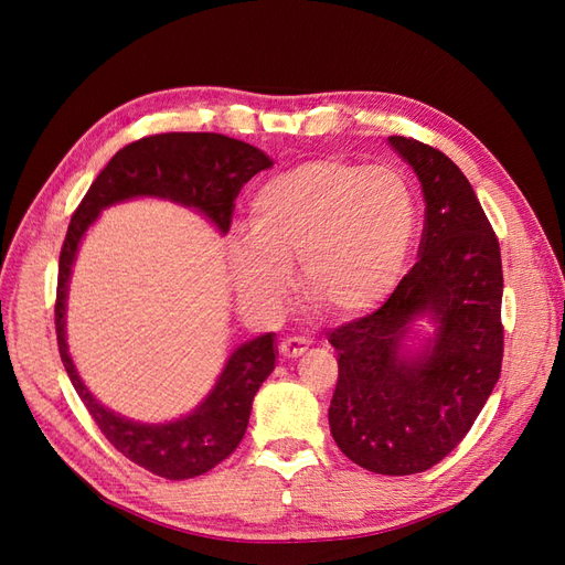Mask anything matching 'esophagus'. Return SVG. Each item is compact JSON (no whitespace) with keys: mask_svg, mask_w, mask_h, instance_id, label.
I'll list each match as a JSON object with an SVG mask.
<instances>
[{"mask_svg":"<svg viewBox=\"0 0 565 565\" xmlns=\"http://www.w3.org/2000/svg\"><path fill=\"white\" fill-rule=\"evenodd\" d=\"M306 349H309V339H303V337H287L280 341V353L285 358H297Z\"/></svg>","mask_w":565,"mask_h":565,"instance_id":"esophagus-1","label":"esophagus"}]
</instances>
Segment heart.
Returning a JSON list of instances; mask_svg holds the SVG:
<instances>
[{
    "label": "heart",
    "instance_id": "1",
    "mask_svg": "<svg viewBox=\"0 0 565 565\" xmlns=\"http://www.w3.org/2000/svg\"><path fill=\"white\" fill-rule=\"evenodd\" d=\"M249 233L231 252L247 301L278 306L292 280L289 262L299 259L306 297L334 318H358L380 309L405 276L415 195L391 167L311 160L256 188Z\"/></svg>",
    "mask_w": 565,
    "mask_h": 565
}]
</instances>
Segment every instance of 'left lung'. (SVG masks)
<instances>
[{"instance_id":"8db88e82","label":"left lung","mask_w":565,"mask_h":565,"mask_svg":"<svg viewBox=\"0 0 565 565\" xmlns=\"http://www.w3.org/2000/svg\"><path fill=\"white\" fill-rule=\"evenodd\" d=\"M388 143L422 183L419 262L377 311L330 332L339 353L330 431L358 467L407 476L459 446L500 380L502 259L481 202L446 152L405 136ZM422 315L437 334L419 354L405 352Z\"/></svg>"}]
</instances>
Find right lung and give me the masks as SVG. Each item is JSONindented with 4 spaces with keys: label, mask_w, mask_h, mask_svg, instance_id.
<instances>
[{
    "label": "right lung",
    "mask_w": 565,
    "mask_h": 565,
    "mask_svg": "<svg viewBox=\"0 0 565 565\" xmlns=\"http://www.w3.org/2000/svg\"><path fill=\"white\" fill-rule=\"evenodd\" d=\"M268 167H273V160L266 152L224 134L172 131L146 136L115 152L82 198L65 233L54 309L63 367L110 446L134 465L169 481L207 473L241 446L256 391L276 367V334L268 332L237 347L210 396L191 415L167 424L125 419L92 396L67 353L65 299L75 256L100 210L131 198H164L185 204L207 216L221 233H228L237 193Z\"/></svg>",
    "instance_id": "right-lung-1"
}]
</instances>
